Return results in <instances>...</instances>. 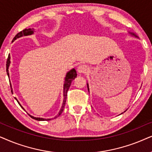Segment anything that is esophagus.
Masks as SVG:
<instances>
[{"label":"esophagus","mask_w":152,"mask_h":152,"mask_svg":"<svg viewBox=\"0 0 152 152\" xmlns=\"http://www.w3.org/2000/svg\"><path fill=\"white\" fill-rule=\"evenodd\" d=\"M88 67L86 64H80V65L78 67V72L79 73H82V74H85L88 72Z\"/></svg>","instance_id":"34e87169"}]
</instances>
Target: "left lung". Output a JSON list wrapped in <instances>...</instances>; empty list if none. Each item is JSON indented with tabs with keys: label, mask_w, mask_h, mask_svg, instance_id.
I'll list each match as a JSON object with an SVG mask.
<instances>
[{
	"label": "left lung",
	"mask_w": 152,
	"mask_h": 152,
	"mask_svg": "<svg viewBox=\"0 0 152 152\" xmlns=\"http://www.w3.org/2000/svg\"><path fill=\"white\" fill-rule=\"evenodd\" d=\"M130 33L131 34V35H133V36H135V37H137V36L136 35H135V34H133V33H131V32H130ZM88 90H89V88H88ZM124 112H125V111H124Z\"/></svg>",
	"instance_id": "8db88e82"
}]
</instances>
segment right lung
I'll return each instance as SVG.
<instances>
[{"instance_id":"right-lung-1","label":"right lung","mask_w":152,"mask_h":152,"mask_svg":"<svg viewBox=\"0 0 152 152\" xmlns=\"http://www.w3.org/2000/svg\"><path fill=\"white\" fill-rule=\"evenodd\" d=\"M33 30H34L33 28H32V29H31V28H28V29H24L23 30H22V31L19 32V33H17V35H16L15 37H14L12 42L15 41V40L17 39V38L22 37V36H23V35L25 36V35H32V34L33 33V32H34ZM10 63V55H8V58H7V64H6V72H7L8 77H9V71H8V68H9ZM76 76H77V73H76V71L75 70V69H73L70 70L69 72L67 74H66V77H65V81H64V101H63V104H62V106L61 108V110H60V112H59V113H58V115L56 117L60 116V115H61V113H62V111H63L64 108V105H65L66 96H67V92L69 90V87L71 86V83H72V80H74V78L76 77ZM16 100L17 101V99H16ZM17 102H18V101H17ZM20 106H21V108L23 109V108L21 106V105H20ZM29 116L31 117V118L34 119V120H38V121L50 120V119H47V120H46V119L40 118V117H32L30 115H29ZM56 117H55V118H56Z\"/></svg>"}]
</instances>
